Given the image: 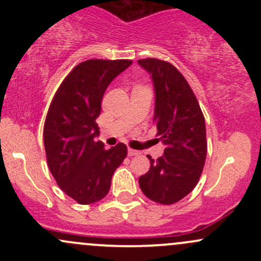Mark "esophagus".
I'll return each mask as SVG.
<instances>
[{
	"mask_svg": "<svg viewBox=\"0 0 261 261\" xmlns=\"http://www.w3.org/2000/svg\"><path fill=\"white\" fill-rule=\"evenodd\" d=\"M127 154H128V155H137V154H140V152L136 151V149L128 148V149H127Z\"/></svg>",
	"mask_w": 261,
	"mask_h": 261,
	"instance_id": "obj_1",
	"label": "esophagus"
}]
</instances>
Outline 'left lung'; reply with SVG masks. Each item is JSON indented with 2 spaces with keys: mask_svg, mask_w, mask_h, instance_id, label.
<instances>
[{
  "mask_svg": "<svg viewBox=\"0 0 261 261\" xmlns=\"http://www.w3.org/2000/svg\"><path fill=\"white\" fill-rule=\"evenodd\" d=\"M152 74L155 91L154 125L158 141L166 145L158 160L147 155L151 167L139 179L152 201L172 205L194 190L207 153L205 118L193 89L180 71L168 61L141 59Z\"/></svg>",
  "mask_w": 261,
  "mask_h": 261,
  "instance_id": "8db88e82",
  "label": "left lung"
}]
</instances>
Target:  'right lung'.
I'll return each instance as SVG.
<instances>
[{"mask_svg": "<svg viewBox=\"0 0 261 261\" xmlns=\"http://www.w3.org/2000/svg\"><path fill=\"white\" fill-rule=\"evenodd\" d=\"M131 60L92 59L73 67L54 95L44 124L47 166L61 190L81 205L97 202L109 193L112 176L127 155L118 143L104 148L97 118L110 82Z\"/></svg>", "mask_w": 261, "mask_h": 261, "instance_id": "add662e5", "label": "right lung"}]
</instances>
